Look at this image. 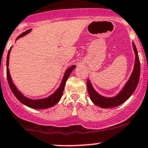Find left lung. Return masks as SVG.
<instances>
[{
  "mask_svg": "<svg viewBox=\"0 0 148 148\" xmlns=\"http://www.w3.org/2000/svg\"><path fill=\"white\" fill-rule=\"evenodd\" d=\"M132 45L136 55L134 70L129 80L126 82L125 85L117 95L113 97H106V96L101 95L94 89L89 79H87L88 93H89L91 100L95 105L103 108L116 107L125 102L136 90L138 84L139 78H140V66L137 49L134 42L132 43Z\"/></svg>",
  "mask_w": 148,
  "mask_h": 148,
  "instance_id": "left-lung-1",
  "label": "left lung"
}]
</instances>
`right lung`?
Instances as JSON below:
<instances>
[{"instance_id":"add662e5","label":"right lung","mask_w":148,"mask_h":148,"mask_svg":"<svg viewBox=\"0 0 148 148\" xmlns=\"http://www.w3.org/2000/svg\"><path fill=\"white\" fill-rule=\"evenodd\" d=\"M32 29H29L27 30L25 32L22 33L21 35H19L17 38H16V40H17L19 38H22L23 36H26V34H29L31 32V31ZM12 47L10 49L9 52L8 53V56H7V62H6V67H7V78H8V82L9 84L10 87L12 92L14 95L15 96V97L18 99L22 104L28 106V107L34 109H46L52 107L54 105H56L59 101H60L61 96L63 95V92H64V87H65L66 82L69 78V75H71V72L73 71L75 68L76 67L75 65L71 66L69 69H68L66 71L65 73H64V77H63L62 81H61L60 86L58 87V89L53 93L52 94H51L50 96H49L48 97L44 98V99H31L25 96L24 94L21 93L20 91L18 90L17 88L16 87V86L14 85V84L12 82V79L11 78V76L10 75V71H9V59H10V51Z\"/></svg>"}]
</instances>
